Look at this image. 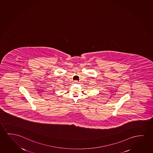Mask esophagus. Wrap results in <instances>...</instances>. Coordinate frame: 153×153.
Instances as JSON below:
<instances>
[{"label": "esophagus", "mask_w": 153, "mask_h": 153, "mask_svg": "<svg viewBox=\"0 0 153 153\" xmlns=\"http://www.w3.org/2000/svg\"><path fill=\"white\" fill-rule=\"evenodd\" d=\"M75 83H76V84H77V83H78V82H77V81H75Z\"/></svg>", "instance_id": "34e87169"}]
</instances>
